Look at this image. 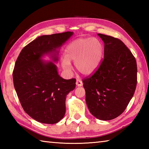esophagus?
Masks as SVG:
<instances>
[{
	"instance_id": "esophagus-1",
	"label": "esophagus",
	"mask_w": 149,
	"mask_h": 149,
	"mask_svg": "<svg viewBox=\"0 0 149 149\" xmlns=\"http://www.w3.org/2000/svg\"><path fill=\"white\" fill-rule=\"evenodd\" d=\"M83 82H82L81 80L77 79L76 81V85L77 86H83Z\"/></svg>"
}]
</instances>
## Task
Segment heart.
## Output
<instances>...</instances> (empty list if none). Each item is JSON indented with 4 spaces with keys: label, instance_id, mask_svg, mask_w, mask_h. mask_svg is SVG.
Masks as SVG:
<instances>
[{
    "label": "heart",
    "instance_id": "b5f03b06",
    "mask_svg": "<svg viewBox=\"0 0 149 149\" xmlns=\"http://www.w3.org/2000/svg\"><path fill=\"white\" fill-rule=\"evenodd\" d=\"M104 47L99 40L91 38H82L75 40L67 46L66 56L61 58L63 68L71 71V61L81 73L90 75L99 67L102 59Z\"/></svg>",
    "mask_w": 149,
    "mask_h": 149
}]
</instances>
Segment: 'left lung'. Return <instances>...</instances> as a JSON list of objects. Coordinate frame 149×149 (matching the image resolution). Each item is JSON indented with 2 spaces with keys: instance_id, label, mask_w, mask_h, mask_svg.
<instances>
[{
  "instance_id": "left-lung-1",
  "label": "left lung",
  "mask_w": 149,
  "mask_h": 149,
  "mask_svg": "<svg viewBox=\"0 0 149 149\" xmlns=\"http://www.w3.org/2000/svg\"><path fill=\"white\" fill-rule=\"evenodd\" d=\"M104 43V59L94 74L83 80L86 102L97 118L110 120L124 111L137 84L134 56L121 40L98 34Z\"/></svg>"
}]
</instances>
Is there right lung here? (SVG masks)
<instances>
[{
	"label": "right lung",
	"mask_w": 149,
	"mask_h": 149,
	"mask_svg": "<svg viewBox=\"0 0 149 149\" xmlns=\"http://www.w3.org/2000/svg\"><path fill=\"white\" fill-rule=\"evenodd\" d=\"M73 34L68 31L38 37L24 47L16 61L13 72L15 91L25 112L39 122L54 124L65 114L66 95L74 90L76 79H64L54 63L41 59L54 53L52 61H58L56 49Z\"/></svg>",
	"instance_id": "right-lung-1"
}]
</instances>
